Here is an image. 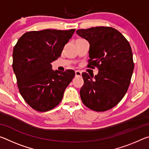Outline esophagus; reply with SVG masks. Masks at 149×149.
I'll list each match as a JSON object with an SVG mask.
<instances>
[{
	"mask_svg": "<svg viewBox=\"0 0 149 149\" xmlns=\"http://www.w3.org/2000/svg\"><path fill=\"white\" fill-rule=\"evenodd\" d=\"M75 77H81V72L79 71V70H75Z\"/></svg>",
	"mask_w": 149,
	"mask_h": 149,
	"instance_id": "esophagus-1",
	"label": "esophagus"
}]
</instances>
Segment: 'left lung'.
Returning <instances> with one entry per match:
<instances>
[{
	"label": "left lung",
	"instance_id": "left-lung-1",
	"mask_svg": "<svg viewBox=\"0 0 149 149\" xmlns=\"http://www.w3.org/2000/svg\"><path fill=\"white\" fill-rule=\"evenodd\" d=\"M76 33L89 43L87 66H96L99 70L95 77L82 73V102L97 112L111 109L124 97L134 69L129 42L120 31L110 27L78 29Z\"/></svg>",
	"mask_w": 149,
	"mask_h": 149
}]
</instances>
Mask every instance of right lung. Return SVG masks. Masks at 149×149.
I'll return each mask as SVG.
<instances>
[{
  "label": "right lung",
  "instance_id": "right-lung-1",
  "mask_svg": "<svg viewBox=\"0 0 149 149\" xmlns=\"http://www.w3.org/2000/svg\"><path fill=\"white\" fill-rule=\"evenodd\" d=\"M75 31L44 29L24 33L13 50L12 68L24 99L39 112H46L61 102L75 72L54 71L50 64L61 55Z\"/></svg>",
  "mask_w": 149,
  "mask_h": 149
}]
</instances>
